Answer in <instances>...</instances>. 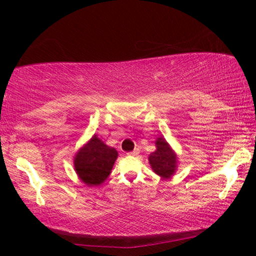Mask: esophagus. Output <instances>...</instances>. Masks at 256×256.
Masks as SVG:
<instances>
[{
	"mask_svg": "<svg viewBox=\"0 0 256 256\" xmlns=\"http://www.w3.org/2000/svg\"><path fill=\"white\" fill-rule=\"evenodd\" d=\"M138 152H140V150H138V149H134V150H132V152H128V155H132V156H136V155H138Z\"/></svg>",
	"mask_w": 256,
	"mask_h": 256,
	"instance_id": "1",
	"label": "esophagus"
}]
</instances>
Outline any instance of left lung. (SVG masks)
<instances>
[{"instance_id":"8db88e82","label":"left lung","mask_w":256,"mask_h":256,"mask_svg":"<svg viewBox=\"0 0 256 256\" xmlns=\"http://www.w3.org/2000/svg\"><path fill=\"white\" fill-rule=\"evenodd\" d=\"M157 150L150 154L149 162L152 170L163 178H169L174 174L177 166L176 155L162 138L156 141Z\"/></svg>"}]
</instances>
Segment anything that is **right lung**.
Listing matches in <instances>:
<instances>
[{"mask_svg":"<svg viewBox=\"0 0 256 256\" xmlns=\"http://www.w3.org/2000/svg\"><path fill=\"white\" fill-rule=\"evenodd\" d=\"M116 157V150L110 148L96 136H93L92 140L76 155V171L84 183L99 185L110 176Z\"/></svg>","mask_w":256,"mask_h":256,"instance_id":"obj_1","label":"right lung"}]
</instances>
